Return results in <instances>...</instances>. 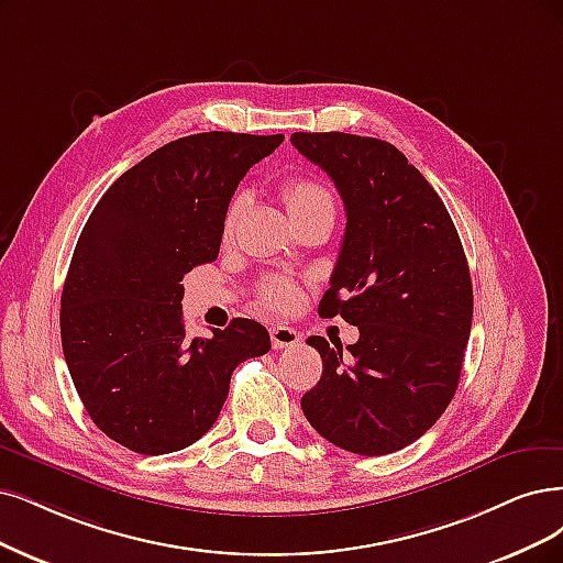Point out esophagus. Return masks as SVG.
I'll return each mask as SVG.
<instances>
[{
	"label": "esophagus",
	"instance_id": "34e87169",
	"mask_svg": "<svg viewBox=\"0 0 563 563\" xmlns=\"http://www.w3.org/2000/svg\"><path fill=\"white\" fill-rule=\"evenodd\" d=\"M268 334H271V345H274L276 350L297 347L301 343L299 334L292 327H271Z\"/></svg>",
	"mask_w": 563,
	"mask_h": 563
}]
</instances>
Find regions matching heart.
I'll use <instances>...</instances> for the list:
<instances>
[{
	"instance_id": "heart-1",
	"label": "heart",
	"mask_w": 563,
	"mask_h": 563,
	"mask_svg": "<svg viewBox=\"0 0 563 563\" xmlns=\"http://www.w3.org/2000/svg\"><path fill=\"white\" fill-rule=\"evenodd\" d=\"M283 199H285L289 216L313 211V208H320V206H334V199H331V195L327 192V187H322L320 183L310 180V178H289L283 185ZM239 211H241V201L236 199L227 211L224 234L232 232ZM260 301L266 310H274V313H287V310H292L299 301V287L292 280L271 278L262 287Z\"/></svg>"
}]
</instances>
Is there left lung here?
<instances>
[{"mask_svg": "<svg viewBox=\"0 0 563 563\" xmlns=\"http://www.w3.org/2000/svg\"><path fill=\"white\" fill-rule=\"evenodd\" d=\"M295 148L334 180L345 236L318 313L341 316L360 341L329 347L301 410L347 452L380 456L418 441L460 385L473 320L464 247L445 203L391 143L297 132Z\"/></svg>", "mask_w": 563, "mask_h": 563, "instance_id": "8db88e82", "label": "left lung"}]
</instances>
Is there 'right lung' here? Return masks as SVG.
Segmentation results:
<instances>
[{
    "label": "right lung",
    "mask_w": 563,
    "mask_h": 563,
    "mask_svg": "<svg viewBox=\"0 0 563 563\" xmlns=\"http://www.w3.org/2000/svg\"><path fill=\"white\" fill-rule=\"evenodd\" d=\"M283 139H176L124 172L82 227L62 289V350L90 420L132 452L199 441L234 368L271 350L268 331L245 318L187 339L180 301L183 276L218 260L239 183Z\"/></svg>",
    "instance_id": "add662e5"
}]
</instances>
